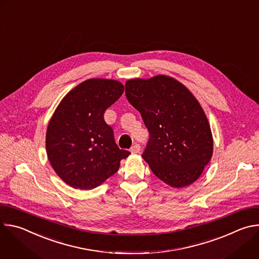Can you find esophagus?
Returning a JSON list of instances; mask_svg holds the SVG:
<instances>
[{
  "label": "esophagus",
  "instance_id": "esophagus-1",
  "mask_svg": "<svg viewBox=\"0 0 259 259\" xmlns=\"http://www.w3.org/2000/svg\"><path fill=\"white\" fill-rule=\"evenodd\" d=\"M131 153L132 154H137V153H139L140 152V145L138 144V143H135L132 147H131Z\"/></svg>",
  "mask_w": 259,
  "mask_h": 259
}]
</instances>
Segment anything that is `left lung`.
<instances>
[{"instance_id": "1", "label": "left lung", "mask_w": 259, "mask_h": 259, "mask_svg": "<svg viewBox=\"0 0 259 259\" xmlns=\"http://www.w3.org/2000/svg\"><path fill=\"white\" fill-rule=\"evenodd\" d=\"M125 89L128 101L150 132L142 153L144 161L169 186H190L200 177L213 153L211 129L198 100L167 76L130 80Z\"/></svg>"}]
</instances>
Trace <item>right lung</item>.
Wrapping results in <instances>:
<instances>
[{
	"label": "right lung",
	"instance_id": "1",
	"mask_svg": "<svg viewBox=\"0 0 259 259\" xmlns=\"http://www.w3.org/2000/svg\"><path fill=\"white\" fill-rule=\"evenodd\" d=\"M114 80L90 79L68 92L51 118L47 134L48 159L69 187L92 190L114 175L130 152L121 150L104 113L123 94Z\"/></svg>",
	"mask_w": 259,
	"mask_h": 259
}]
</instances>
